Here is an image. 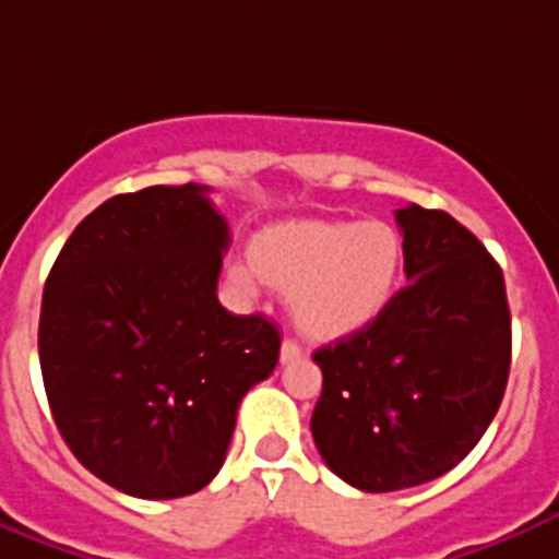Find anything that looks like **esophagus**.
Masks as SVG:
<instances>
[{"label":"esophagus","instance_id":"1","mask_svg":"<svg viewBox=\"0 0 559 559\" xmlns=\"http://www.w3.org/2000/svg\"><path fill=\"white\" fill-rule=\"evenodd\" d=\"M302 357V346L297 341H292V337H286L284 343H281V362H295V359Z\"/></svg>","mask_w":559,"mask_h":559}]
</instances>
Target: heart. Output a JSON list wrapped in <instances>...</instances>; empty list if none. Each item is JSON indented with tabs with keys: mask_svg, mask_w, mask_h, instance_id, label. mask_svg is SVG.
Instances as JSON below:
<instances>
[{
	"mask_svg": "<svg viewBox=\"0 0 559 559\" xmlns=\"http://www.w3.org/2000/svg\"><path fill=\"white\" fill-rule=\"evenodd\" d=\"M403 235L389 222H297L270 229L257 262L229 275L243 289L267 281L289 292L292 316L308 335H341L376 319L403 281Z\"/></svg>",
	"mask_w": 559,
	"mask_h": 559,
	"instance_id": "obj_1",
	"label": "heart"
}]
</instances>
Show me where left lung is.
Instances as JSON below:
<instances>
[{
	"label": "left lung",
	"instance_id": "1",
	"mask_svg": "<svg viewBox=\"0 0 559 559\" xmlns=\"http://www.w3.org/2000/svg\"><path fill=\"white\" fill-rule=\"evenodd\" d=\"M408 284L368 324L316 348L324 384L311 432L326 467L365 492L452 471L509 384L503 270L443 211H394Z\"/></svg>",
	"mask_w": 559,
	"mask_h": 559
}]
</instances>
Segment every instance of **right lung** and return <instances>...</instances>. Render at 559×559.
Instances as JSON below:
<instances>
[{"mask_svg": "<svg viewBox=\"0 0 559 559\" xmlns=\"http://www.w3.org/2000/svg\"><path fill=\"white\" fill-rule=\"evenodd\" d=\"M207 186H148L88 213L39 311L50 414L83 467L143 500L200 492L238 405L273 373L278 326L218 302L229 224Z\"/></svg>", "mask_w": 559, "mask_h": 559, "instance_id": "obj_1", "label": "right lung"}]
</instances>
